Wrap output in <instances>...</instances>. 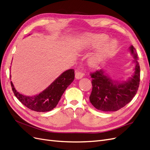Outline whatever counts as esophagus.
<instances>
[{
  "instance_id": "obj_1",
  "label": "esophagus",
  "mask_w": 150,
  "mask_h": 150,
  "mask_svg": "<svg viewBox=\"0 0 150 150\" xmlns=\"http://www.w3.org/2000/svg\"><path fill=\"white\" fill-rule=\"evenodd\" d=\"M84 76V73L83 72L81 71V70L79 69H78L76 71V72H75V78L76 79H81Z\"/></svg>"
}]
</instances>
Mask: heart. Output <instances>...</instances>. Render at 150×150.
<instances>
[{
	"instance_id": "obj_1",
	"label": "heart",
	"mask_w": 150,
	"mask_h": 150,
	"mask_svg": "<svg viewBox=\"0 0 150 150\" xmlns=\"http://www.w3.org/2000/svg\"><path fill=\"white\" fill-rule=\"evenodd\" d=\"M108 36L104 34H89L85 38L84 44L88 48H94L103 46L96 52H94L89 59V64L94 66L101 62L104 59L111 55L116 47V44L110 41L107 42Z\"/></svg>"
}]
</instances>
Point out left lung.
I'll list each match as a JSON object with an SVG mask.
<instances>
[{
  "label": "left lung",
  "mask_w": 150,
  "mask_h": 150,
  "mask_svg": "<svg viewBox=\"0 0 150 150\" xmlns=\"http://www.w3.org/2000/svg\"><path fill=\"white\" fill-rule=\"evenodd\" d=\"M129 49L136 66L133 76L127 81H113L101 69L90 74L93 89L89 100L97 110L116 111L129 103L137 94L140 81V67L134 47L131 46Z\"/></svg>",
  "instance_id": "1"
}]
</instances>
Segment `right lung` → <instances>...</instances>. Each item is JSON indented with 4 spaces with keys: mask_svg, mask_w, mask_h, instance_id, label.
<instances>
[{
    "mask_svg": "<svg viewBox=\"0 0 150 150\" xmlns=\"http://www.w3.org/2000/svg\"><path fill=\"white\" fill-rule=\"evenodd\" d=\"M74 70L64 71L42 93L34 96H24L17 92L12 81V89L16 97L25 106L37 112L49 111L55 108L66 88L74 79ZM11 77V75H10Z\"/></svg>",
    "mask_w": 150,
    "mask_h": 150,
    "instance_id": "1",
    "label": "right lung"
}]
</instances>
